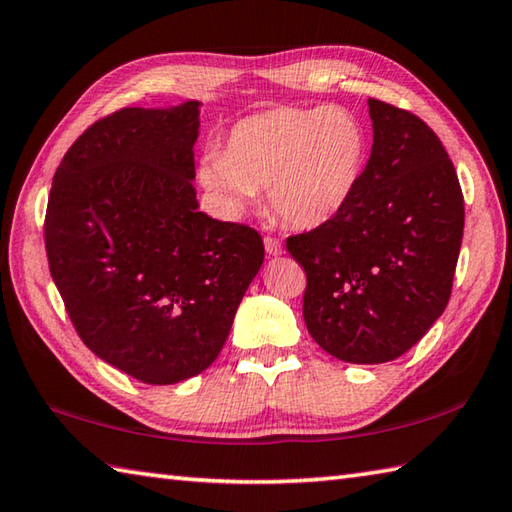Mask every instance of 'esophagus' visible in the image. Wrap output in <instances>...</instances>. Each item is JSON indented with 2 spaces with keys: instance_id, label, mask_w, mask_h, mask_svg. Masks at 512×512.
Masks as SVG:
<instances>
[{
  "instance_id": "34e87169",
  "label": "esophagus",
  "mask_w": 512,
  "mask_h": 512,
  "mask_svg": "<svg viewBox=\"0 0 512 512\" xmlns=\"http://www.w3.org/2000/svg\"><path fill=\"white\" fill-rule=\"evenodd\" d=\"M264 246H266V253L268 255H282L284 253L282 242H279V239L273 237V235H266L264 237Z\"/></svg>"
}]
</instances>
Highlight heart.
Instances as JSON below:
<instances>
[{
    "mask_svg": "<svg viewBox=\"0 0 512 512\" xmlns=\"http://www.w3.org/2000/svg\"><path fill=\"white\" fill-rule=\"evenodd\" d=\"M368 135L342 106H279L244 117L210 153L199 177L226 208L239 213L257 188L290 226L313 228L333 219L362 182Z\"/></svg>",
    "mask_w": 512,
    "mask_h": 512,
    "instance_id": "obj_1",
    "label": "heart"
}]
</instances>
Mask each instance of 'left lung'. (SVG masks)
<instances>
[{
    "instance_id": "8db88e82",
    "label": "left lung",
    "mask_w": 512,
    "mask_h": 512,
    "mask_svg": "<svg viewBox=\"0 0 512 512\" xmlns=\"http://www.w3.org/2000/svg\"><path fill=\"white\" fill-rule=\"evenodd\" d=\"M373 150L353 197L286 239L306 270L304 322L342 362L384 364L413 348L453 290L464 195L444 144L410 110L368 99Z\"/></svg>"
}]
</instances>
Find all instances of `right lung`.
Returning <instances> with one entry per match:
<instances>
[{
  "instance_id": "add662e5",
  "label": "right lung",
  "mask_w": 512,
  "mask_h": 512,
  "mask_svg": "<svg viewBox=\"0 0 512 512\" xmlns=\"http://www.w3.org/2000/svg\"><path fill=\"white\" fill-rule=\"evenodd\" d=\"M199 102L122 108L79 135L55 170L44 242L77 335L144 384L215 362L264 262L255 228L197 210Z\"/></svg>"
}]
</instances>
